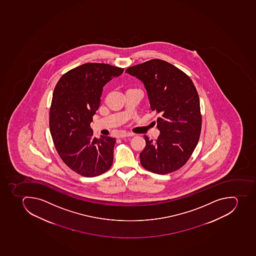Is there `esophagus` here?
Wrapping results in <instances>:
<instances>
[{
    "mask_svg": "<svg viewBox=\"0 0 256 256\" xmlns=\"http://www.w3.org/2000/svg\"><path fill=\"white\" fill-rule=\"evenodd\" d=\"M133 133H130V132H126V131H122L120 132L118 134V138H124V137H130V136H133Z\"/></svg>",
    "mask_w": 256,
    "mask_h": 256,
    "instance_id": "esophagus-1",
    "label": "esophagus"
}]
</instances>
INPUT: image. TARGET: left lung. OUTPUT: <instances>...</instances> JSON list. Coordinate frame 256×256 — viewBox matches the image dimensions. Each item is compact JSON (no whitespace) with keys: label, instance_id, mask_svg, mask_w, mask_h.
<instances>
[{"label":"left lung","instance_id":"obj_1","mask_svg":"<svg viewBox=\"0 0 256 256\" xmlns=\"http://www.w3.org/2000/svg\"><path fill=\"white\" fill-rule=\"evenodd\" d=\"M126 73L144 84L150 110L160 115L157 140L144 136L141 164L155 174L176 171L186 163L200 140L202 116L196 86L184 72L160 59L129 67Z\"/></svg>","mask_w":256,"mask_h":256}]
</instances>
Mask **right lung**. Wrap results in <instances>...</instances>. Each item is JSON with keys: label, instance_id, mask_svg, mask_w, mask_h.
Listing matches in <instances>:
<instances>
[{"label": "right lung", "instance_id": "add662e5", "mask_svg": "<svg viewBox=\"0 0 256 256\" xmlns=\"http://www.w3.org/2000/svg\"><path fill=\"white\" fill-rule=\"evenodd\" d=\"M124 69L86 63L62 76L52 94L50 127L64 163L84 176H99L112 166L114 138L93 136L90 124L99 108L103 88Z\"/></svg>", "mask_w": 256, "mask_h": 256}]
</instances>
